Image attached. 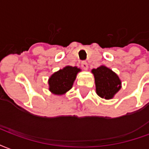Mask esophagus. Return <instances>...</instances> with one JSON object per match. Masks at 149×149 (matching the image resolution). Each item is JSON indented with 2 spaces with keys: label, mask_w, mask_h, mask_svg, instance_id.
Masks as SVG:
<instances>
[{
  "label": "esophagus",
  "mask_w": 149,
  "mask_h": 149,
  "mask_svg": "<svg viewBox=\"0 0 149 149\" xmlns=\"http://www.w3.org/2000/svg\"><path fill=\"white\" fill-rule=\"evenodd\" d=\"M81 66H82V69H83V70H86L88 69V63H86V62H85V61L82 62V63H81Z\"/></svg>",
  "instance_id": "obj_1"
}]
</instances>
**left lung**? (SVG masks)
Segmentation results:
<instances>
[{"label":"left lung","mask_w":149,"mask_h":149,"mask_svg":"<svg viewBox=\"0 0 149 149\" xmlns=\"http://www.w3.org/2000/svg\"><path fill=\"white\" fill-rule=\"evenodd\" d=\"M94 74L96 93L104 99L109 100L121 88V81L117 74L106 66H100L96 69H92Z\"/></svg>","instance_id":"left-lung-1"}]
</instances>
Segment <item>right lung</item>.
<instances>
[{
    "instance_id": "obj_1",
    "label": "right lung",
    "mask_w": 149,
    "mask_h": 149,
    "mask_svg": "<svg viewBox=\"0 0 149 149\" xmlns=\"http://www.w3.org/2000/svg\"><path fill=\"white\" fill-rule=\"evenodd\" d=\"M81 69L77 67L66 66L52 74L48 79V90L55 95H63L72 88L78 73Z\"/></svg>"
}]
</instances>
